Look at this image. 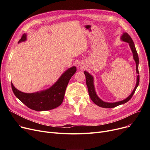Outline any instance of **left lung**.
Listing matches in <instances>:
<instances>
[{
  "mask_svg": "<svg viewBox=\"0 0 150 150\" xmlns=\"http://www.w3.org/2000/svg\"><path fill=\"white\" fill-rule=\"evenodd\" d=\"M120 39L122 41L126 42L129 44V45L130 47V49L132 51V55H133V59H134L136 62V73L137 74H139V57L138 54L136 49L135 45L132 39L130 37V36L126 32L123 33L122 35L120 37ZM84 74L86 76V85L88 86V92H89V97H91V100L94 103L97 105V106L101 107V108H115L117 106L124 104L125 103L128 102L132 97L133 94L134 93L137 86H139V75L137 76V80H136V84L135 88H134L132 92L130 95L127 98L122 101H117V102H114V103H109V102H105L104 101L100 99L98 96H97V94L96 93V89H95V86H94V82H93V76L91 75L89 72H88L87 71H84Z\"/></svg>",
  "mask_w": 150,
  "mask_h": 150,
  "instance_id": "8db88e82",
  "label": "left lung"
}]
</instances>
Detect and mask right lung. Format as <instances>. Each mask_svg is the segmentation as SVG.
Wrapping results in <instances>:
<instances>
[{
	"label": "right lung",
	"instance_id": "add662e5",
	"mask_svg": "<svg viewBox=\"0 0 150 150\" xmlns=\"http://www.w3.org/2000/svg\"><path fill=\"white\" fill-rule=\"evenodd\" d=\"M27 34H23L18 42L27 40ZM76 68L72 66L63 73L59 79L49 89L35 93H25L16 88L11 83V88L16 97L29 108L37 111H49L58 107L62 103L67 86Z\"/></svg>",
	"mask_w": 150,
	"mask_h": 150
}]
</instances>
